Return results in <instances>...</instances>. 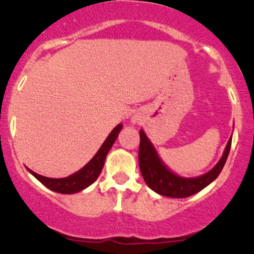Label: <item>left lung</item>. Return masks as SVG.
Returning a JSON list of instances; mask_svg holds the SVG:
<instances>
[{"label": "left lung", "instance_id": "left-lung-1", "mask_svg": "<svg viewBox=\"0 0 254 254\" xmlns=\"http://www.w3.org/2000/svg\"><path fill=\"white\" fill-rule=\"evenodd\" d=\"M139 139L141 141H139L138 164L145 184L156 193L172 198L192 196L214 182L226 164L232 145V137H230L221 160L208 173L197 178H183L174 174L162 164L155 148L150 143L143 130H139Z\"/></svg>", "mask_w": 254, "mask_h": 254}]
</instances>
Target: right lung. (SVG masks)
Here are the masks:
<instances>
[{"label":"right lung","mask_w":254,"mask_h":254,"mask_svg":"<svg viewBox=\"0 0 254 254\" xmlns=\"http://www.w3.org/2000/svg\"><path fill=\"white\" fill-rule=\"evenodd\" d=\"M122 127H123V125L118 124L115 129L111 131V133L107 136V138L105 139L103 145H101L100 149L98 150V153L95 154L94 157H93L84 167L81 168V170L76 172V173L71 174V176L56 179V178L43 177L31 170L28 171H30V173L33 174L43 185H45L46 188L50 189L52 191L58 192V193L70 194L82 191L83 189L88 188L90 184H93L98 179L99 174L103 171L107 153H109L112 144L115 143V141L117 139V136L119 131L122 130Z\"/></svg>","instance_id":"add662e5"}]
</instances>
